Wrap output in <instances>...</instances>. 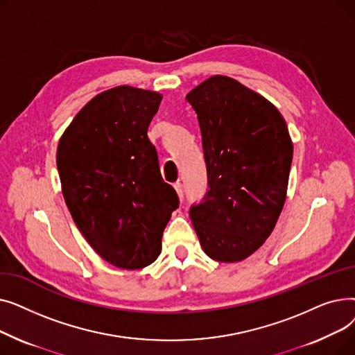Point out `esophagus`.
<instances>
[{
  "instance_id": "esophagus-1",
  "label": "esophagus",
  "mask_w": 355,
  "mask_h": 355,
  "mask_svg": "<svg viewBox=\"0 0 355 355\" xmlns=\"http://www.w3.org/2000/svg\"><path fill=\"white\" fill-rule=\"evenodd\" d=\"M174 189H175V191H177V194H178V197H180V200L182 201V198H184V185H182V182H175L174 184Z\"/></svg>"
}]
</instances>
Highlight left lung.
<instances>
[{"instance_id": "left-lung-1", "label": "left lung", "mask_w": 355, "mask_h": 355, "mask_svg": "<svg viewBox=\"0 0 355 355\" xmlns=\"http://www.w3.org/2000/svg\"><path fill=\"white\" fill-rule=\"evenodd\" d=\"M187 101L209 185L190 218L209 257L239 262L263 245L284 209L293 155L288 126L270 102L227 76L202 82Z\"/></svg>"}]
</instances>
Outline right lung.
<instances>
[{
  "mask_svg": "<svg viewBox=\"0 0 355 355\" xmlns=\"http://www.w3.org/2000/svg\"><path fill=\"white\" fill-rule=\"evenodd\" d=\"M157 92L118 86L93 98L58 146V170L69 211L95 252L122 269L155 262L178 196L159 171L148 126Z\"/></svg>",
  "mask_w": 355,
  "mask_h": 355,
  "instance_id": "add662e5",
  "label": "right lung"
}]
</instances>
